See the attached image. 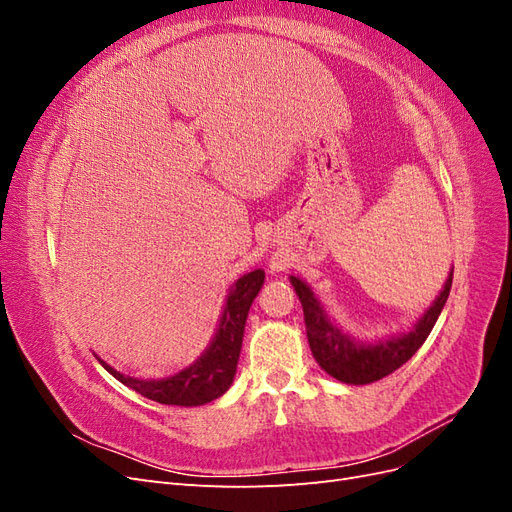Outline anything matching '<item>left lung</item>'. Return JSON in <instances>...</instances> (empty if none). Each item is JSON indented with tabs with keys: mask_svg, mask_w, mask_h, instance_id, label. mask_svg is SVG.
Instances as JSON below:
<instances>
[{
	"mask_svg": "<svg viewBox=\"0 0 512 512\" xmlns=\"http://www.w3.org/2000/svg\"><path fill=\"white\" fill-rule=\"evenodd\" d=\"M290 284L303 305L307 342L316 363L339 382L369 384L393 374L425 344L448 299V292H451L453 271L448 273L436 301L416 320L412 331L399 333L395 337H382L378 342H359V339L335 324L307 282L290 275Z\"/></svg>",
	"mask_w": 512,
	"mask_h": 512,
	"instance_id": "left-lung-1",
	"label": "left lung"
}]
</instances>
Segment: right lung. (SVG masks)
<instances>
[{
  "instance_id": "add662e5",
  "label": "right lung",
  "mask_w": 512,
  "mask_h": 512,
  "mask_svg": "<svg viewBox=\"0 0 512 512\" xmlns=\"http://www.w3.org/2000/svg\"><path fill=\"white\" fill-rule=\"evenodd\" d=\"M262 284H265V271L254 269L241 275L239 280L230 286L220 316V324L218 329H215L209 346L190 367L181 369L175 376L160 380H141L121 374V371L104 363L100 356H96V359L102 363L108 374L115 376L121 384L130 386V389L141 393L147 399L158 401V404L183 408L209 404V401L222 397L230 389L232 380H235L245 320Z\"/></svg>"
}]
</instances>
